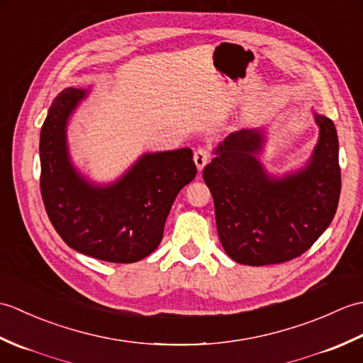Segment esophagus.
<instances>
[{
    "instance_id": "esophagus-1",
    "label": "esophagus",
    "mask_w": 363,
    "mask_h": 363,
    "mask_svg": "<svg viewBox=\"0 0 363 363\" xmlns=\"http://www.w3.org/2000/svg\"><path fill=\"white\" fill-rule=\"evenodd\" d=\"M194 160H195V165H196V168L199 169V172H201V169H203L207 164H209V160H211V154H209V151H207V150H204V148H199V150H196V151H195Z\"/></svg>"
}]
</instances>
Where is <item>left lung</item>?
<instances>
[{
  "instance_id": "left-lung-1",
  "label": "left lung",
  "mask_w": 363,
  "mask_h": 363,
  "mask_svg": "<svg viewBox=\"0 0 363 363\" xmlns=\"http://www.w3.org/2000/svg\"><path fill=\"white\" fill-rule=\"evenodd\" d=\"M313 118L318 142L299 168L268 173L259 159L267 128L229 134L204 167L220 242L238 264L260 267L295 259L333 221L342 187L337 130L325 115L313 112Z\"/></svg>"
}]
</instances>
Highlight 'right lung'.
I'll list each match as a JSON object with an SVG mask.
<instances>
[{
	"label": "right lung",
	"instance_id": "obj_1",
	"mask_svg": "<svg viewBox=\"0 0 363 363\" xmlns=\"http://www.w3.org/2000/svg\"><path fill=\"white\" fill-rule=\"evenodd\" d=\"M90 89H64L40 133V190L46 213L74 251L133 264L157 248L169 209L196 167L190 148L145 152L118 179L94 182L73 164L67 129Z\"/></svg>",
	"mask_w": 363,
	"mask_h": 363
}]
</instances>
